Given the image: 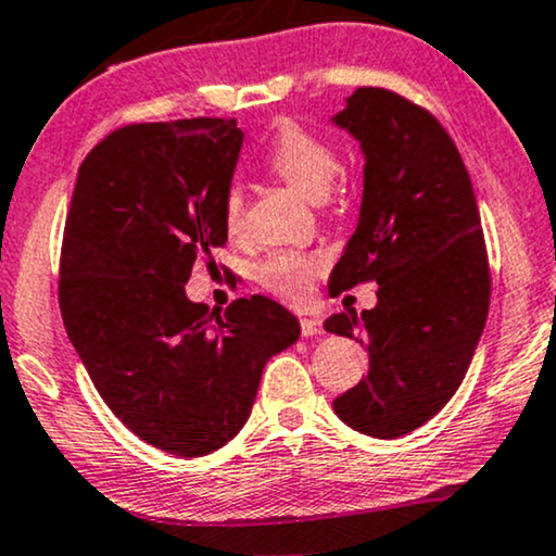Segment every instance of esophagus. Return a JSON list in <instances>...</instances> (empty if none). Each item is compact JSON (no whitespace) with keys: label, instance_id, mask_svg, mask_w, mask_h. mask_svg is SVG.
Returning <instances> with one entry per match:
<instances>
[{"label":"esophagus","instance_id":"obj_1","mask_svg":"<svg viewBox=\"0 0 556 556\" xmlns=\"http://www.w3.org/2000/svg\"><path fill=\"white\" fill-rule=\"evenodd\" d=\"M300 330H302V336H318V333H323V320L305 315V318H300Z\"/></svg>","mask_w":556,"mask_h":556}]
</instances>
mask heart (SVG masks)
I'll return each instance as SVG.
<instances>
[{
    "instance_id": "1",
    "label": "heart",
    "mask_w": 556,
    "mask_h": 556,
    "mask_svg": "<svg viewBox=\"0 0 556 556\" xmlns=\"http://www.w3.org/2000/svg\"><path fill=\"white\" fill-rule=\"evenodd\" d=\"M269 168L287 181L305 200H326L339 174V156L333 146L298 123H285L269 149ZM223 223L228 233H238L243 226V194L230 187L223 200ZM323 266L318 256L271 254L258 266V282L287 302H305L311 298L313 277Z\"/></svg>"
}]
</instances>
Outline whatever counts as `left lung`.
I'll return each mask as SVG.
<instances>
[{"label":"left lung","mask_w":556,"mask_h":556,"mask_svg":"<svg viewBox=\"0 0 556 556\" xmlns=\"http://www.w3.org/2000/svg\"><path fill=\"white\" fill-rule=\"evenodd\" d=\"M364 153L359 223L330 290L375 279L377 305L336 313L328 333L369 349V371L333 400L354 431L400 439L444 407L472 362L490 307L488 251L475 189L431 112L362 87L330 117Z\"/></svg>","instance_id":"obj_1"}]
</instances>
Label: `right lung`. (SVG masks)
Here are the masks:
<instances>
[{"mask_svg": "<svg viewBox=\"0 0 556 556\" xmlns=\"http://www.w3.org/2000/svg\"><path fill=\"white\" fill-rule=\"evenodd\" d=\"M243 132L194 117L128 125L89 151L61 249L63 326L123 426L177 456L241 431L266 362L300 323L264 294L226 313L187 300L197 256L228 241L223 200Z\"/></svg>", "mask_w": 556, "mask_h": 556, "instance_id": "obj_1", "label": "right lung"}]
</instances>
